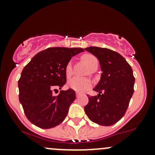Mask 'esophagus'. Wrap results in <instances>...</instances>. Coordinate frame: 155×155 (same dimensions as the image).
<instances>
[{"instance_id":"1","label":"esophagus","mask_w":155,"mask_h":155,"mask_svg":"<svg viewBox=\"0 0 155 155\" xmlns=\"http://www.w3.org/2000/svg\"><path fill=\"white\" fill-rule=\"evenodd\" d=\"M76 97H77V98H79V97H80V94H79V93H76Z\"/></svg>"}]
</instances>
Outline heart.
<instances>
[{
	"label": "heart",
	"mask_w": 155,
	"mask_h": 155,
	"mask_svg": "<svg viewBox=\"0 0 155 155\" xmlns=\"http://www.w3.org/2000/svg\"><path fill=\"white\" fill-rule=\"evenodd\" d=\"M82 59L87 64L88 68L91 71H94L98 68V59L91 54H85L82 56ZM65 74L68 79L71 77L73 74L71 61L68 62L65 68ZM68 87L74 90L75 91L82 93L88 90L91 87V82L88 79H80V78H73L68 82Z\"/></svg>",
	"instance_id": "b5f03b06"
}]
</instances>
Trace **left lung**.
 Here are the masks:
<instances>
[{
  "label": "left lung",
  "mask_w": 155,
  "mask_h": 155,
  "mask_svg": "<svg viewBox=\"0 0 155 155\" xmlns=\"http://www.w3.org/2000/svg\"><path fill=\"white\" fill-rule=\"evenodd\" d=\"M96 56L102 74L94 91L96 96L88 97L84 109L89 119L102 126H111L124 115L134 91L135 78L130 65L119 53L107 48L90 46L85 48Z\"/></svg>",
  "instance_id": "obj_1"
}]
</instances>
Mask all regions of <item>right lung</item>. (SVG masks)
I'll list each match as a JSON object with an SVG mask.
<instances>
[{"instance_id": "1", "label": "right lung", "mask_w": 155, "mask_h": 155, "mask_svg": "<svg viewBox=\"0 0 155 155\" xmlns=\"http://www.w3.org/2000/svg\"><path fill=\"white\" fill-rule=\"evenodd\" d=\"M82 51V48H48L37 53L23 69L18 82V97L26 117L34 125L49 129L66 118L76 92L69 88L53 96L52 91L65 85L66 65Z\"/></svg>"}]
</instances>
